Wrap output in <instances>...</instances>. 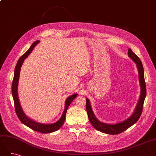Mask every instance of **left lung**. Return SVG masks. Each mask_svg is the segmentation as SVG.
Instances as JSON below:
<instances>
[{
	"label": "left lung",
	"instance_id": "left-lung-1",
	"mask_svg": "<svg viewBox=\"0 0 156 156\" xmlns=\"http://www.w3.org/2000/svg\"><path fill=\"white\" fill-rule=\"evenodd\" d=\"M128 56L135 62V64H136V67L138 68L139 82L141 90L139 100L138 101L137 105H136V109L133 114L132 115V116H130L129 119H127V120L120 122V123H118L116 124H107L102 123V122L99 121L95 117V116H94L88 99H86V108L89 121L90 122L91 124L96 129L107 134H119L122 133V132L126 130L127 129H128L129 127L133 126L138 121L143 112L144 101L146 94V88L144 81L143 66L137 55H136L133 52L131 51V49H128Z\"/></svg>",
	"mask_w": 156,
	"mask_h": 156
}]
</instances>
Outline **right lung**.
<instances>
[{"mask_svg": "<svg viewBox=\"0 0 156 156\" xmlns=\"http://www.w3.org/2000/svg\"><path fill=\"white\" fill-rule=\"evenodd\" d=\"M39 43V41H36L32 44L29 49L28 50L26 53L23 55L19 59L18 62L16 64V66L15 68V71H14V77L12 82V96L14 101V105H15V110L17 114V116H18L19 119L22 122L23 124L30 127V129L34 130L36 131L40 132L41 133H49L51 132H54L55 131H57L59 129L60 127L62 126L64 124L65 119H66V113L67 112L68 106L70 105V103L74 100V99L77 97V94H73V95L69 96L68 98L66 100L65 102V109L63 112V114L61 116L60 119L57 121L55 123L51 124H40L37 123L36 122L33 121L29 119L23 112L21 107L20 105V101H19L18 98V94H17V87H18V82H19V78H20V73L21 66L24 62L25 59L27 57L29 54L32 51L33 49L34 48V47Z\"/></svg>", "mask_w": 156, "mask_h": 156, "instance_id": "right-lung-1", "label": "right lung"}]
</instances>
